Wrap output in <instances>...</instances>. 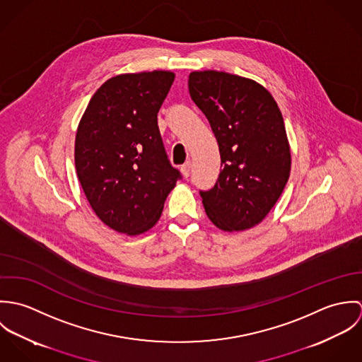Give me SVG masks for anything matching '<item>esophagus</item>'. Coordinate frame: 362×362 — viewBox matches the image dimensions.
I'll return each mask as SVG.
<instances>
[{
  "label": "esophagus",
  "instance_id": "34e87169",
  "mask_svg": "<svg viewBox=\"0 0 362 362\" xmlns=\"http://www.w3.org/2000/svg\"><path fill=\"white\" fill-rule=\"evenodd\" d=\"M181 171H182V175L185 178L189 177V173H191V161H185L182 165H181Z\"/></svg>",
  "mask_w": 362,
  "mask_h": 362
}]
</instances>
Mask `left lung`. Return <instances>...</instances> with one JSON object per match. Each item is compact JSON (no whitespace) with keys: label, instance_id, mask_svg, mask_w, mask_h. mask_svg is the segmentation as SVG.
<instances>
[{"label":"left lung","instance_id":"1","mask_svg":"<svg viewBox=\"0 0 362 362\" xmlns=\"http://www.w3.org/2000/svg\"><path fill=\"white\" fill-rule=\"evenodd\" d=\"M188 88L206 115L223 165L214 187L201 191L207 217L224 231L248 230L276 205L290 177L280 108L258 82L227 72H191Z\"/></svg>","mask_w":362,"mask_h":362}]
</instances>
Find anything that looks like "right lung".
I'll use <instances>...</instances> for the list:
<instances>
[{
  "label": "right lung",
  "instance_id": "obj_1",
  "mask_svg": "<svg viewBox=\"0 0 362 362\" xmlns=\"http://www.w3.org/2000/svg\"><path fill=\"white\" fill-rule=\"evenodd\" d=\"M174 78L170 71L117 75L98 89L81 118L76 174L98 217L118 233L151 230L181 178L157 125Z\"/></svg>",
  "mask_w": 362,
  "mask_h": 362
}]
</instances>
